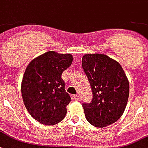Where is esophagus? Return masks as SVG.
<instances>
[{"label":"esophagus","instance_id":"34e87169","mask_svg":"<svg viewBox=\"0 0 148 148\" xmlns=\"http://www.w3.org/2000/svg\"><path fill=\"white\" fill-rule=\"evenodd\" d=\"M73 98H74L75 100H78L80 98V96H79V95H77H77H74V96H73Z\"/></svg>","mask_w":148,"mask_h":148}]
</instances>
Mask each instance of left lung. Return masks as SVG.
Listing matches in <instances>:
<instances>
[{
  "instance_id": "obj_1",
  "label": "left lung",
  "mask_w": 148,
  "mask_h": 148,
  "mask_svg": "<svg viewBox=\"0 0 148 148\" xmlns=\"http://www.w3.org/2000/svg\"><path fill=\"white\" fill-rule=\"evenodd\" d=\"M83 70L90 83L93 98L83 103L87 121L95 127L103 128L119 120L126 107L130 83L119 62L107 55L83 56Z\"/></svg>"
}]
</instances>
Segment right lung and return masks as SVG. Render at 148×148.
Returning <instances> with one entry per match:
<instances>
[{"mask_svg":"<svg viewBox=\"0 0 148 148\" xmlns=\"http://www.w3.org/2000/svg\"><path fill=\"white\" fill-rule=\"evenodd\" d=\"M72 55L49 51L30 62L21 84L25 107L41 124L53 125L62 121L71 98L61 75L71 65Z\"/></svg>","mask_w":148,"mask_h":148,"instance_id":"obj_1","label":"right lung"}]
</instances>
